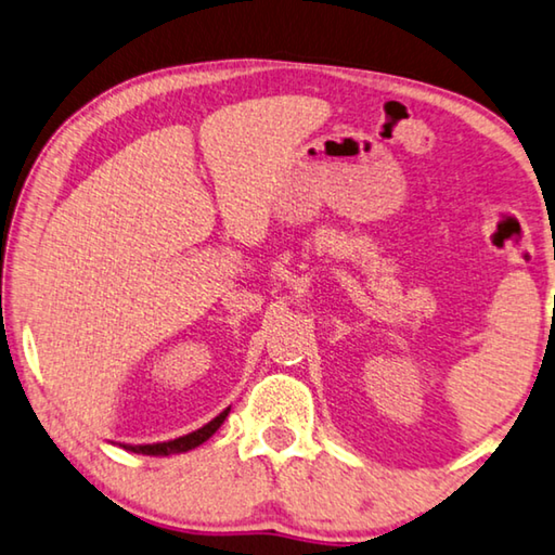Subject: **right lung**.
<instances>
[{
    "label": "right lung",
    "mask_w": 555,
    "mask_h": 555,
    "mask_svg": "<svg viewBox=\"0 0 555 555\" xmlns=\"http://www.w3.org/2000/svg\"><path fill=\"white\" fill-rule=\"evenodd\" d=\"M227 415H230V410H224L222 415H217L209 425L199 427L197 433H190L184 437H178V439H170V442H157V444H122V450L128 452H135V454H178V452H188V450H195V447H199L202 442H207L209 437H212L219 427H222V422L227 420Z\"/></svg>",
    "instance_id": "right-lung-1"
}]
</instances>
